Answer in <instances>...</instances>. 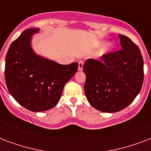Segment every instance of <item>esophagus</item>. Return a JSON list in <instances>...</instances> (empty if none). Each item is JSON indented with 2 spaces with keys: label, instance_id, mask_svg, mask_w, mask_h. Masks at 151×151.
I'll list each match as a JSON object with an SVG mask.
<instances>
[{
  "label": "esophagus",
  "instance_id": "34e87169",
  "mask_svg": "<svg viewBox=\"0 0 151 151\" xmlns=\"http://www.w3.org/2000/svg\"><path fill=\"white\" fill-rule=\"evenodd\" d=\"M83 65H84V63L82 61H80L78 63V70L81 71L83 69Z\"/></svg>",
  "mask_w": 151,
  "mask_h": 151
}]
</instances>
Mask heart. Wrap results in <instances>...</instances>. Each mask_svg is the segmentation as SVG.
I'll return each instance as SVG.
<instances>
[{
    "mask_svg": "<svg viewBox=\"0 0 151 151\" xmlns=\"http://www.w3.org/2000/svg\"><path fill=\"white\" fill-rule=\"evenodd\" d=\"M103 41H99L98 42V44H97V45L98 46H101L102 45H103ZM113 48H114V46H113V45L111 43H109L107 44V45H104L103 47V48H101L100 50H99V52L97 53V55L99 57H101L103 56V55H105L108 54V53H110L111 51H112Z\"/></svg>",
    "mask_w": 151,
    "mask_h": 151,
    "instance_id": "heart-1",
    "label": "heart"
}]
</instances>
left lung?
<instances>
[{
  "instance_id": "1",
  "label": "left lung",
  "mask_w": 151,
  "mask_h": 151,
  "mask_svg": "<svg viewBox=\"0 0 151 151\" xmlns=\"http://www.w3.org/2000/svg\"><path fill=\"white\" fill-rule=\"evenodd\" d=\"M122 49L103 55L100 61L87 59L85 92L96 110L114 113L123 110L139 93L143 82L140 50L128 37L118 34Z\"/></svg>"
}]
</instances>
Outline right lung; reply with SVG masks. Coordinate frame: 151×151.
I'll return each instance as SVG.
<instances>
[{
    "mask_svg": "<svg viewBox=\"0 0 151 151\" xmlns=\"http://www.w3.org/2000/svg\"><path fill=\"white\" fill-rule=\"evenodd\" d=\"M39 30L26 29L13 41L6 55L4 70L8 92L20 105L34 112L54 107L64 85L78 68L76 62L62 65L37 54L31 40Z\"/></svg>",
    "mask_w": 151,
    "mask_h": 151,
    "instance_id": "add662e5",
    "label": "right lung"
}]
</instances>
